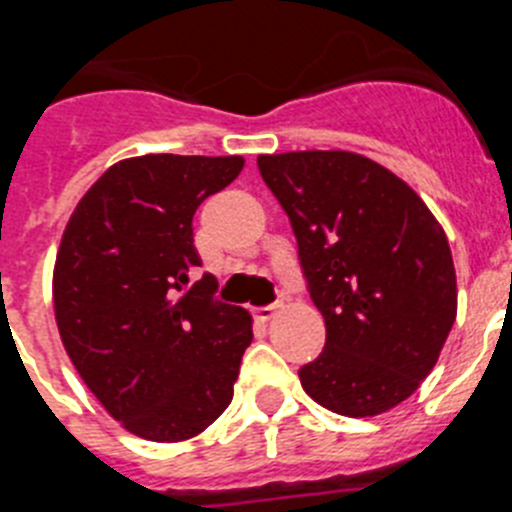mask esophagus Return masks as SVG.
Listing matches in <instances>:
<instances>
[{
	"mask_svg": "<svg viewBox=\"0 0 512 512\" xmlns=\"http://www.w3.org/2000/svg\"><path fill=\"white\" fill-rule=\"evenodd\" d=\"M274 315H277V305H266V307H259V310H256V320H261V323H269Z\"/></svg>",
	"mask_w": 512,
	"mask_h": 512,
	"instance_id": "1",
	"label": "esophagus"
}]
</instances>
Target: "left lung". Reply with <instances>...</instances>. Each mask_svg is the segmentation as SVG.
Masks as SVG:
<instances>
[{"mask_svg":"<svg viewBox=\"0 0 512 512\" xmlns=\"http://www.w3.org/2000/svg\"><path fill=\"white\" fill-rule=\"evenodd\" d=\"M256 164L325 320L302 390L348 418L387 413L431 374L456 320L449 238L400 176L361 153L292 151Z\"/></svg>","mask_w":512,"mask_h":512,"instance_id":"1","label":"left lung"}]
</instances>
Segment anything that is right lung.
<instances>
[{
    "label": "right lung",
    "mask_w": 512,
    "mask_h": 512,
    "mask_svg": "<svg viewBox=\"0 0 512 512\" xmlns=\"http://www.w3.org/2000/svg\"><path fill=\"white\" fill-rule=\"evenodd\" d=\"M241 156L148 153L117 161L71 212L53 310L63 348L102 408L156 443L194 438L233 400L253 341L243 307L192 282V217L243 169Z\"/></svg>",
    "instance_id": "obj_1"
}]
</instances>
